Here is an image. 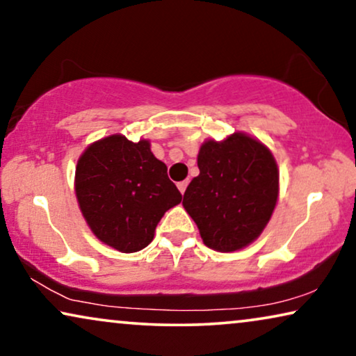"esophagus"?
<instances>
[{"label":"esophagus","mask_w":356,"mask_h":356,"mask_svg":"<svg viewBox=\"0 0 356 356\" xmlns=\"http://www.w3.org/2000/svg\"><path fill=\"white\" fill-rule=\"evenodd\" d=\"M186 188H188V181H179L178 183V189H179V193H181V194H184Z\"/></svg>","instance_id":"34e87169"}]
</instances>
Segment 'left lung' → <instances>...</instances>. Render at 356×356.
Wrapping results in <instances>:
<instances>
[{
	"instance_id": "left-lung-1",
	"label": "left lung",
	"mask_w": 356,
	"mask_h": 356,
	"mask_svg": "<svg viewBox=\"0 0 356 356\" xmlns=\"http://www.w3.org/2000/svg\"><path fill=\"white\" fill-rule=\"evenodd\" d=\"M199 175L183 206L196 222L204 245L241 250L264 230L279 197V170L264 144L245 133L209 139L197 154Z\"/></svg>"
}]
</instances>
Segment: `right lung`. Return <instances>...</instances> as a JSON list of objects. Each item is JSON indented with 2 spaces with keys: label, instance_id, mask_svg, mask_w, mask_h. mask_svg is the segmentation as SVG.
Here are the masks:
<instances>
[{
  "label": "right lung",
  "instance_id": "obj_1",
  "mask_svg": "<svg viewBox=\"0 0 356 356\" xmlns=\"http://www.w3.org/2000/svg\"><path fill=\"white\" fill-rule=\"evenodd\" d=\"M76 197L87 225L102 243L136 252L154 240L163 213L181 202L167 165L150 143L113 134L90 144L77 160Z\"/></svg>",
  "mask_w": 356,
  "mask_h": 356
}]
</instances>
